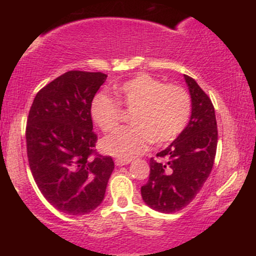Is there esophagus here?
Instances as JSON below:
<instances>
[{
	"label": "esophagus",
	"mask_w": 256,
	"mask_h": 256,
	"mask_svg": "<svg viewBox=\"0 0 256 256\" xmlns=\"http://www.w3.org/2000/svg\"><path fill=\"white\" fill-rule=\"evenodd\" d=\"M116 166H124V165H128V164L131 162V160H128V158H116Z\"/></svg>",
	"instance_id": "esophagus-1"
}]
</instances>
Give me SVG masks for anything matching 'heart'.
<instances>
[{
	"label": "heart",
	"mask_w": 256,
	"mask_h": 256,
	"mask_svg": "<svg viewBox=\"0 0 256 256\" xmlns=\"http://www.w3.org/2000/svg\"><path fill=\"white\" fill-rule=\"evenodd\" d=\"M119 102L132 110L130 122L116 134L102 140V149L119 158H131L142 154L154 142L168 144L180 136L192 116V100L179 85L165 84L160 79L140 73L118 86ZM118 101L98 94L90 106L91 118L104 132L118 128L122 110Z\"/></svg>",
	"instance_id": "b5f03b06"
}]
</instances>
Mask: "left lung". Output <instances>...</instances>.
I'll return each instance as SVG.
<instances>
[{
    "mask_svg": "<svg viewBox=\"0 0 256 256\" xmlns=\"http://www.w3.org/2000/svg\"><path fill=\"white\" fill-rule=\"evenodd\" d=\"M192 96V116L180 136L149 161L150 173L140 188L143 201L158 212L174 213L195 198L212 171L218 144L216 112L195 79L184 74Z\"/></svg>",
    "mask_w": 256,
    "mask_h": 256,
    "instance_id": "left-lung-1",
    "label": "left lung"
}]
</instances>
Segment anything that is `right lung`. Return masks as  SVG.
Listing matches in <instances>:
<instances>
[{"mask_svg": "<svg viewBox=\"0 0 256 256\" xmlns=\"http://www.w3.org/2000/svg\"><path fill=\"white\" fill-rule=\"evenodd\" d=\"M107 74L68 71L37 92L28 112L26 148L38 189L49 204L71 216L101 204L113 158L95 149L90 106Z\"/></svg>", "mask_w": 256, "mask_h": 256, "instance_id": "obj_1", "label": "right lung"}]
</instances>
